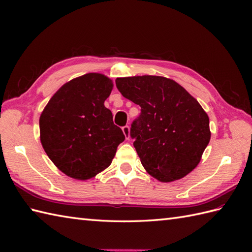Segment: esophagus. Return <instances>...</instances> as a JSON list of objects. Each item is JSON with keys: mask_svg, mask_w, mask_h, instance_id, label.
Here are the masks:
<instances>
[{"mask_svg": "<svg viewBox=\"0 0 252 252\" xmlns=\"http://www.w3.org/2000/svg\"><path fill=\"white\" fill-rule=\"evenodd\" d=\"M122 130H123V132H124V135H125L126 140L130 139V127H129L128 125H126V126H124L123 128H122Z\"/></svg>", "mask_w": 252, "mask_h": 252, "instance_id": "34e87169", "label": "esophagus"}]
</instances>
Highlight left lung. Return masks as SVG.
I'll list each match as a JSON object with an SVG mask.
<instances>
[{"label": "left lung", "instance_id": "left-lung-1", "mask_svg": "<svg viewBox=\"0 0 252 252\" xmlns=\"http://www.w3.org/2000/svg\"><path fill=\"white\" fill-rule=\"evenodd\" d=\"M116 85L141 107L130 135L145 170L163 183L186 177L199 165L211 136L200 103L177 82L158 75L118 78Z\"/></svg>", "mask_w": 252, "mask_h": 252}]
</instances>
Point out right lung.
Returning a JSON list of instances; mask_svg holds the SVG:
<instances>
[{
    "instance_id": "1",
    "label": "right lung",
    "mask_w": 252,
    "mask_h": 252,
    "mask_svg": "<svg viewBox=\"0 0 252 252\" xmlns=\"http://www.w3.org/2000/svg\"><path fill=\"white\" fill-rule=\"evenodd\" d=\"M112 88L106 75L86 73L65 83L42 111V146L67 177L80 181L95 177L111 164L125 140L104 105Z\"/></svg>"
}]
</instances>
